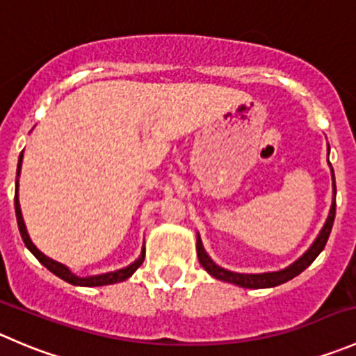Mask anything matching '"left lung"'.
Masks as SVG:
<instances>
[{"mask_svg":"<svg viewBox=\"0 0 356 356\" xmlns=\"http://www.w3.org/2000/svg\"><path fill=\"white\" fill-rule=\"evenodd\" d=\"M332 170V168H330ZM332 179H334V170H332ZM334 193H336V181H334ZM334 218H336V200L330 206L329 218H327L325 225H323L322 232L318 234V237L315 238V242L312 244V248L298 259L293 265L287 266V268L280 270V272H272V273H235L230 272V270H225L221 266L214 265L213 259L206 254L202 248V242H200V237H197V256H199V261L202 265V268L206 270L209 275H213L214 279L223 280V282L235 284V286L248 287V289H266V287H275L280 286V284L287 282V280L294 279V277L299 275L302 270L308 268L313 261H315L316 256L323 251L327 244V238H329L330 230H332Z\"/></svg>","mask_w":356,"mask_h":356,"instance_id":"obj_1","label":"left lung"}]
</instances>
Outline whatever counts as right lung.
I'll return each mask as SVG.
<instances>
[{
	"label": "right lung",
	"mask_w": 356,
	"mask_h": 356,
	"mask_svg": "<svg viewBox=\"0 0 356 356\" xmlns=\"http://www.w3.org/2000/svg\"><path fill=\"white\" fill-rule=\"evenodd\" d=\"M20 166H22V154H20L19 157V166H17V177H19L20 173ZM17 192H19V179H17V190H15V214H17V223H19V230H20V235H22V241L24 244H26V248L29 249L31 252H33L34 256L38 258V261L41 263L43 266H47L48 270H50L51 273H55V275L60 277L62 280H65V282L72 284V286H84V287H95V286H108V284H115V282H122V280H126L128 277H131L133 273L138 270V266L142 265L143 259H145V252H142V256H140L138 259H136L135 263H131L129 266H126V268L122 270H118V272H111V273H104V275H95V277H84V279H81V277H76L72 272H69V268L63 265H60V263L54 261V259L47 258V256L43 254V252H40L36 249V245L31 242L29 235H27V230H26V225H24V220H22V213H20V206H19V195H17Z\"/></svg>",
	"instance_id": "1"
}]
</instances>
